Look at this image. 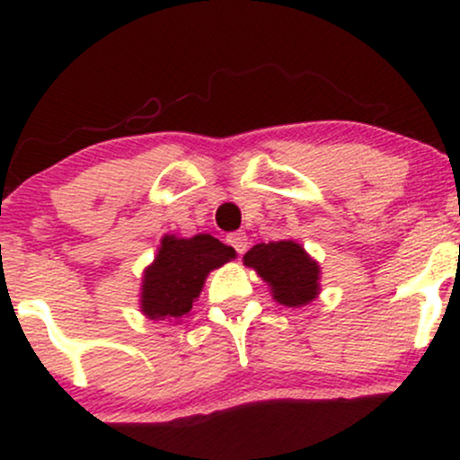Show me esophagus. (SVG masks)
<instances>
[{"instance_id":"1","label":"esophagus","mask_w":460,"mask_h":460,"mask_svg":"<svg viewBox=\"0 0 460 460\" xmlns=\"http://www.w3.org/2000/svg\"><path fill=\"white\" fill-rule=\"evenodd\" d=\"M226 242H229L231 246L235 248L240 255H244V251L248 248V237L244 231H235V234H229V237H226Z\"/></svg>"}]
</instances>
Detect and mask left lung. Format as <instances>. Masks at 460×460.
I'll use <instances>...</instances> for the list:
<instances>
[{
    "mask_svg": "<svg viewBox=\"0 0 460 460\" xmlns=\"http://www.w3.org/2000/svg\"><path fill=\"white\" fill-rule=\"evenodd\" d=\"M244 266L270 288L272 298L285 307H305L320 294V263L298 242L281 240L255 244L244 255Z\"/></svg>",
    "mask_w": 460,
    "mask_h": 460,
    "instance_id": "8db88e82",
    "label": "left lung"
}]
</instances>
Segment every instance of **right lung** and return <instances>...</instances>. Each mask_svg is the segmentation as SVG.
<instances>
[{"mask_svg":"<svg viewBox=\"0 0 460 460\" xmlns=\"http://www.w3.org/2000/svg\"><path fill=\"white\" fill-rule=\"evenodd\" d=\"M237 252L209 234L164 235L157 255L142 272L140 311L149 320H181L203 292L208 274Z\"/></svg>","mask_w":460,"mask_h":460,"instance_id":"1","label":"right lung"}]
</instances>
